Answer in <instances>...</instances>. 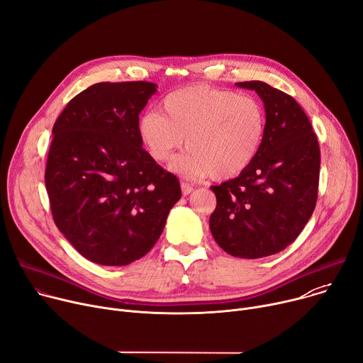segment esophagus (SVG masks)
<instances>
[{
  "label": "esophagus",
  "mask_w": 363,
  "mask_h": 363,
  "mask_svg": "<svg viewBox=\"0 0 363 363\" xmlns=\"http://www.w3.org/2000/svg\"><path fill=\"white\" fill-rule=\"evenodd\" d=\"M182 193L184 194V196H187V194H190L194 189H193V186L191 184H189V183H184V182H182Z\"/></svg>",
  "instance_id": "34e87169"
}]
</instances>
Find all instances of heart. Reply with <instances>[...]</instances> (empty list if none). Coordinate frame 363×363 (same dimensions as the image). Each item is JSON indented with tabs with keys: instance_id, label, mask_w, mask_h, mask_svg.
<instances>
[{
	"instance_id": "1",
	"label": "heart",
	"mask_w": 363,
	"mask_h": 363,
	"mask_svg": "<svg viewBox=\"0 0 363 363\" xmlns=\"http://www.w3.org/2000/svg\"><path fill=\"white\" fill-rule=\"evenodd\" d=\"M264 123V111L253 97L190 86L164 99L162 115L154 110L143 115L138 133L150 157L161 164L173 160L186 143L190 151L172 164L173 172L225 180L255 160Z\"/></svg>"
}]
</instances>
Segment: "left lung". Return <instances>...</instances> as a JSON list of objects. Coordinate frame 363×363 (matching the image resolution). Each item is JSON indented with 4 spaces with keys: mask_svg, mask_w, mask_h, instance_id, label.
<instances>
[{
    "mask_svg": "<svg viewBox=\"0 0 363 363\" xmlns=\"http://www.w3.org/2000/svg\"><path fill=\"white\" fill-rule=\"evenodd\" d=\"M264 103L263 141L238 177L212 186L216 208L209 228L234 257L260 259L282 252L311 218L320 180L317 135L295 99L263 81L237 82Z\"/></svg>",
    "mask_w": 363,
    "mask_h": 363,
    "instance_id": "obj_1",
    "label": "left lung"
}]
</instances>
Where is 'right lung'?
Instances as JSON below:
<instances>
[{
    "instance_id": "right-lung-1",
    "label": "right lung",
    "mask_w": 363,
    "mask_h": 363,
    "mask_svg": "<svg viewBox=\"0 0 363 363\" xmlns=\"http://www.w3.org/2000/svg\"><path fill=\"white\" fill-rule=\"evenodd\" d=\"M154 82H99L77 94L52 129L45 184L55 224L93 263L144 257L182 198L179 179L143 148L139 113Z\"/></svg>"
}]
</instances>
